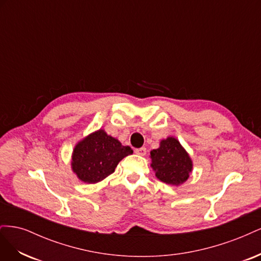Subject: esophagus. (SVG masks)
<instances>
[{
	"mask_svg": "<svg viewBox=\"0 0 261 261\" xmlns=\"http://www.w3.org/2000/svg\"><path fill=\"white\" fill-rule=\"evenodd\" d=\"M135 153L139 154V155H146L147 153V149L146 148H138V149H135Z\"/></svg>",
	"mask_w": 261,
	"mask_h": 261,
	"instance_id": "esophagus-1",
	"label": "esophagus"
}]
</instances>
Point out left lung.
<instances>
[{
  "label": "left lung",
  "instance_id": "8db88e82",
  "mask_svg": "<svg viewBox=\"0 0 261 261\" xmlns=\"http://www.w3.org/2000/svg\"><path fill=\"white\" fill-rule=\"evenodd\" d=\"M150 158L155 176L165 184H183L193 171L191 156L174 137L161 140L160 147L150 151Z\"/></svg>",
  "mask_w": 261,
  "mask_h": 261
}]
</instances>
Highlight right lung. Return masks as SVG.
<instances>
[{"instance_id": "1", "label": "right lung", "mask_w": 261, "mask_h": 261, "mask_svg": "<svg viewBox=\"0 0 261 261\" xmlns=\"http://www.w3.org/2000/svg\"><path fill=\"white\" fill-rule=\"evenodd\" d=\"M133 153L116 138L99 129L78 143L72 155V169L84 183L94 184L112 174L123 158Z\"/></svg>"}]
</instances>
